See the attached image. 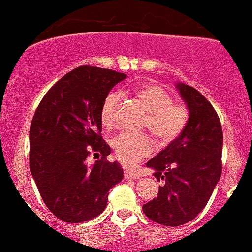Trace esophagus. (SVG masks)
Listing matches in <instances>:
<instances>
[{"mask_svg": "<svg viewBox=\"0 0 252 252\" xmlns=\"http://www.w3.org/2000/svg\"><path fill=\"white\" fill-rule=\"evenodd\" d=\"M124 178L126 179H138L141 178V174L136 170L131 169H124Z\"/></svg>", "mask_w": 252, "mask_h": 252, "instance_id": "esophagus-1", "label": "esophagus"}]
</instances>
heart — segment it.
Here are the masks:
<instances>
[{
	"label": "heart",
	"mask_w": 252,
	"mask_h": 252,
	"mask_svg": "<svg viewBox=\"0 0 252 252\" xmlns=\"http://www.w3.org/2000/svg\"><path fill=\"white\" fill-rule=\"evenodd\" d=\"M132 92L148 112L144 126L158 142L168 144L182 134L189 122V110L185 104L173 102L172 94L154 83L140 84ZM120 100V94L115 91L104 97L99 112L104 128L111 129L114 126ZM111 144L116 158L126 166H134L154 149V144L148 136L128 132L116 136Z\"/></svg>",
	"instance_id": "obj_1"
}]
</instances>
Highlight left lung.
<instances>
[{
  "label": "left lung",
  "mask_w": 252,
  "mask_h": 252,
  "mask_svg": "<svg viewBox=\"0 0 252 252\" xmlns=\"http://www.w3.org/2000/svg\"><path fill=\"white\" fill-rule=\"evenodd\" d=\"M189 111L182 134L147 162L163 180L156 198L142 206L144 215L164 226L194 219L212 195L221 175L222 130L215 108L198 90L176 85Z\"/></svg>",
  "instance_id": "8db88e82"
}]
</instances>
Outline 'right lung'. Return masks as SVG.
I'll use <instances>...</instances> for the list:
<instances>
[{
  "instance_id": "1",
  "label": "right lung",
  "mask_w": 252,
  "mask_h": 252,
  "mask_svg": "<svg viewBox=\"0 0 252 252\" xmlns=\"http://www.w3.org/2000/svg\"><path fill=\"white\" fill-rule=\"evenodd\" d=\"M126 74L80 66L58 80L37 106L30 129V168L48 210L66 222L96 218L105 210L109 190L123 169L106 160L100 105ZM94 155L96 163L89 166Z\"/></svg>"
}]
</instances>
